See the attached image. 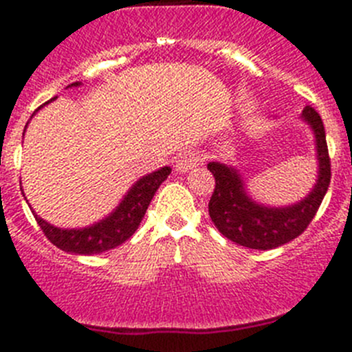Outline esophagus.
Returning <instances> with one entry per match:
<instances>
[{
	"label": "esophagus",
	"mask_w": 352,
	"mask_h": 352,
	"mask_svg": "<svg viewBox=\"0 0 352 352\" xmlns=\"http://www.w3.org/2000/svg\"><path fill=\"white\" fill-rule=\"evenodd\" d=\"M199 164H201V157L195 151L188 149V151H183V153L178 155L176 164H174V169H176V173H186V170L197 167Z\"/></svg>",
	"instance_id": "1"
}]
</instances>
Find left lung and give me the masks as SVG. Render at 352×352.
I'll return each mask as SVG.
<instances>
[{
  "label": "left lung",
  "mask_w": 352,
  "mask_h": 352,
  "mask_svg": "<svg viewBox=\"0 0 352 352\" xmlns=\"http://www.w3.org/2000/svg\"><path fill=\"white\" fill-rule=\"evenodd\" d=\"M303 120L316 133L319 178L314 190L303 201L287 208H266L254 203L236 169L219 162H210L208 169L214 176V190L208 211L214 227L234 243L256 250H270L289 243L309 227L321 206L331 179V162L326 144L322 120L316 109L307 105Z\"/></svg>",
  "instance_id": "obj_1"
}]
</instances>
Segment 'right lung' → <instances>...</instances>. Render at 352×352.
<instances>
[{"instance_id":"right-lung-1","label":"right lung","mask_w":352,"mask_h":352,"mask_svg":"<svg viewBox=\"0 0 352 352\" xmlns=\"http://www.w3.org/2000/svg\"><path fill=\"white\" fill-rule=\"evenodd\" d=\"M72 86H79V82H74ZM170 174V167H162L155 173L148 174L139 179L135 185L130 188L125 199L121 201L120 206L111 213L107 219L100 220L98 223H93L91 227L84 229H60L45 220H42L38 214H35L36 223L43 231L45 238L56 245L58 248L72 254H82V256H91V254H100V252L111 250L121 245L138 231L139 223L148 210L155 192L158 186L166 182Z\"/></svg>"}]
</instances>
